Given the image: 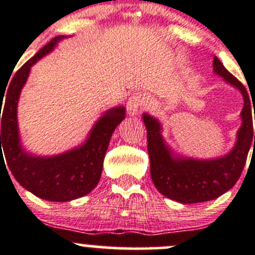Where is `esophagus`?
Wrapping results in <instances>:
<instances>
[{"instance_id":"34e87169","label":"esophagus","mask_w":255,"mask_h":255,"mask_svg":"<svg viewBox=\"0 0 255 255\" xmlns=\"http://www.w3.org/2000/svg\"><path fill=\"white\" fill-rule=\"evenodd\" d=\"M143 105V98L141 94H133L131 95V98L128 99L127 104V109L130 117H133V115L137 114L140 112L141 107Z\"/></svg>"}]
</instances>
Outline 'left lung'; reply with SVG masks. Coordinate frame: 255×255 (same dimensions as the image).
I'll list each match as a JSON object with an SVG mask.
<instances>
[{"label":"left lung","instance_id":"left-lung-1","mask_svg":"<svg viewBox=\"0 0 255 255\" xmlns=\"http://www.w3.org/2000/svg\"><path fill=\"white\" fill-rule=\"evenodd\" d=\"M213 69L226 82L238 88L244 99V108L241 113L243 124L238 131L236 146L228 155L210 161L173 157L161 136L160 123L147 114L142 117L147 130L152 182L158 192L176 202H206L231 190L241 177L253 141L255 146L251 97L246 87L224 68L217 57L213 58Z\"/></svg>","mask_w":255,"mask_h":255}]
</instances>
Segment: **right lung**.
Segmentation results:
<instances>
[{
    "instance_id": "add662e5",
    "label": "right lung",
    "mask_w": 255,
    "mask_h": 255,
    "mask_svg": "<svg viewBox=\"0 0 255 255\" xmlns=\"http://www.w3.org/2000/svg\"><path fill=\"white\" fill-rule=\"evenodd\" d=\"M62 38L63 36L54 37L27 60L12 77L8 88L6 87L7 90H4L6 93L0 94L1 160L4 154L7 166L19 185L37 197L53 202H68L83 197L98 185L110 137L115 128L125 118V109L123 107L109 110L93 128L84 145L62 155L34 157L22 150L17 128L19 93L28 78L32 65L49 53ZM4 95L6 98L3 100ZM2 148H4L3 155Z\"/></svg>"
}]
</instances>
